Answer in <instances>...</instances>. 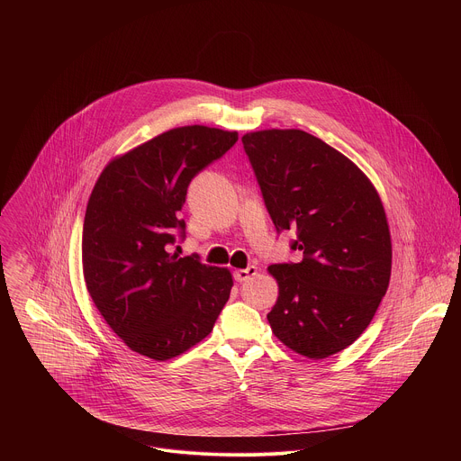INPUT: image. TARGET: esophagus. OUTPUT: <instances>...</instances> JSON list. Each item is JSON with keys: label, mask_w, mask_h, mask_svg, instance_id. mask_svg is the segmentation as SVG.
I'll list each match as a JSON object with an SVG mask.
<instances>
[{"label": "esophagus", "mask_w": 461, "mask_h": 461, "mask_svg": "<svg viewBox=\"0 0 461 461\" xmlns=\"http://www.w3.org/2000/svg\"><path fill=\"white\" fill-rule=\"evenodd\" d=\"M253 276H257V267H253V265H249V267L244 268V270H235V274H233V277H235L237 283H244V281L251 279Z\"/></svg>", "instance_id": "34e87169"}]
</instances>
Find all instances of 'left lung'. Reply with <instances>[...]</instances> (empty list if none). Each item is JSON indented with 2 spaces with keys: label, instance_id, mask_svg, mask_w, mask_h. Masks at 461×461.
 Listing matches in <instances>:
<instances>
[{
  "label": "left lung",
  "instance_id": "8db88e82",
  "mask_svg": "<svg viewBox=\"0 0 461 461\" xmlns=\"http://www.w3.org/2000/svg\"><path fill=\"white\" fill-rule=\"evenodd\" d=\"M277 233L294 230L301 262L272 265L268 321L294 352L322 359L350 347L386 294L392 244L379 194L345 155L301 129L242 137Z\"/></svg>",
  "mask_w": 461,
  "mask_h": 461
}]
</instances>
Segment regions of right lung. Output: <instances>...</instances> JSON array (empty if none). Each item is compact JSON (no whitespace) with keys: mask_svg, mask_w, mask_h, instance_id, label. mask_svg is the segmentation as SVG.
<instances>
[{"mask_svg":"<svg viewBox=\"0 0 461 461\" xmlns=\"http://www.w3.org/2000/svg\"><path fill=\"white\" fill-rule=\"evenodd\" d=\"M239 140L235 131L176 127L105 166L82 233L87 292L131 348L167 361L201 343L233 286L226 268L169 253L185 237L187 185Z\"/></svg>","mask_w":461,"mask_h":461,"instance_id":"1","label":"right lung"}]
</instances>
